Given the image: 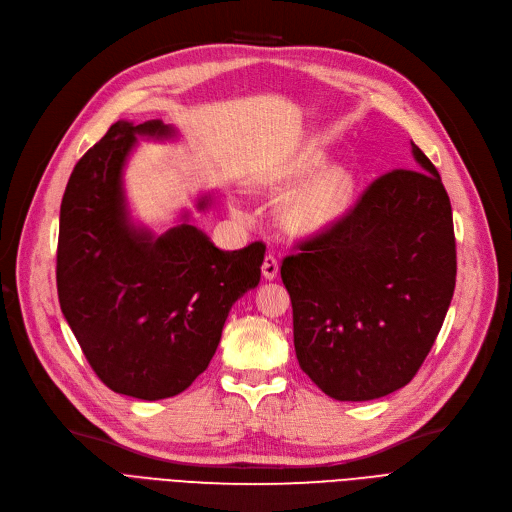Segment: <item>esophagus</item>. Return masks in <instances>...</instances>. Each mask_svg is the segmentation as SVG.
<instances>
[{
  "label": "esophagus",
  "instance_id": "1",
  "mask_svg": "<svg viewBox=\"0 0 512 512\" xmlns=\"http://www.w3.org/2000/svg\"><path fill=\"white\" fill-rule=\"evenodd\" d=\"M261 272H263V278H265V280H274V278H278V272H280L278 259H276L274 255H265L263 265H261Z\"/></svg>",
  "mask_w": 512,
  "mask_h": 512
}]
</instances>
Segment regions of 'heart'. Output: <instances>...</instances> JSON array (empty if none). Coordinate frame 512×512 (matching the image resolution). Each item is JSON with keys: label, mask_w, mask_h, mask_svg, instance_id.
I'll list each match as a JSON object with an SVG mask.
<instances>
[{"label": "heart", "mask_w": 512, "mask_h": 512, "mask_svg": "<svg viewBox=\"0 0 512 512\" xmlns=\"http://www.w3.org/2000/svg\"><path fill=\"white\" fill-rule=\"evenodd\" d=\"M324 153L303 151L272 178L263 182L270 193H286L309 174L324 166ZM355 174L346 166H328L309 178L299 191H294L280 207V222L292 234L309 236L324 232L336 224L355 195Z\"/></svg>", "instance_id": "heart-1"}]
</instances>
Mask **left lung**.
<instances>
[{"label":"left lung","instance_id":"8db88e82","mask_svg":"<svg viewBox=\"0 0 512 512\" xmlns=\"http://www.w3.org/2000/svg\"><path fill=\"white\" fill-rule=\"evenodd\" d=\"M411 147L419 170L375 178L336 224L282 259L299 365L336 400L407 386L452 301L450 199L436 166Z\"/></svg>","mask_w":512,"mask_h":512}]
</instances>
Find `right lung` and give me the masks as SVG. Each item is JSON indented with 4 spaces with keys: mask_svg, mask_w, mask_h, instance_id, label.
<instances>
[{
    "mask_svg": "<svg viewBox=\"0 0 512 512\" xmlns=\"http://www.w3.org/2000/svg\"><path fill=\"white\" fill-rule=\"evenodd\" d=\"M134 134L168 137L172 128L116 122L78 159L60 209L56 280L97 378L118 394L159 400L207 369L232 305L259 284L265 245L220 251L191 224L159 238L134 230L120 182Z\"/></svg>",
    "mask_w": 512,
    "mask_h": 512,
    "instance_id": "right-lung-1",
    "label": "right lung"
}]
</instances>
